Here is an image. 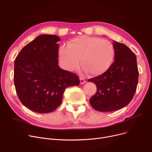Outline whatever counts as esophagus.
<instances>
[{"label":"esophagus","instance_id":"esophagus-1","mask_svg":"<svg viewBox=\"0 0 152 152\" xmlns=\"http://www.w3.org/2000/svg\"><path fill=\"white\" fill-rule=\"evenodd\" d=\"M85 83H86L85 79H84L83 77H80V83H81V84H84Z\"/></svg>","mask_w":152,"mask_h":152}]
</instances>
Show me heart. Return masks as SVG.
Listing matches in <instances>:
<instances>
[{"mask_svg": "<svg viewBox=\"0 0 152 152\" xmlns=\"http://www.w3.org/2000/svg\"><path fill=\"white\" fill-rule=\"evenodd\" d=\"M115 53L109 41L86 36L73 39L59 50L60 60L66 69L77 68L81 59V65L93 76L105 73L113 63Z\"/></svg>", "mask_w": 152, "mask_h": 152, "instance_id": "heart-1", "label": "heart"}]
</instances>
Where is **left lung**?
Masks as SVG:
<instances>
[{
  "mask_svg": "<svg viewBox=\"0 0 152 152\" xmlns=\"http://www.w3.org/2000/svg\"><path fill=\"white\" fill-rule=\"evenodd\" d=\"M115 61L100 76L88 79L96 84L97 92L91 98V106L105 112L128 105L136 91L139 71L135 55L128 47L113 41Z\"/></svg>",
  "mask_w": 152,
  "mask_h": 152,
  "instance_id": "8db88e82",
  "label": "left lung"
}]
</instances>
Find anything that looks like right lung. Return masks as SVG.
Returning <instances> with one entry per match:
<instances>
[{"label": "right lung", "mask_w": 152, "mask_h": 152, "mask_svg": "<svg viewBox=\"0 0 152 152\" xmlns=\"http://www.w3.org/2000/svg\"><path fill=\"white\" fill-rule=\"evenodd\" d=\"M60 41L55 35H40L15 58L16 92L23 105L34 112H52L61 104L66 88L79 84L76 74L58 65Z\"/></svg>", "instance_id": "add662e5"}]
</instances>
